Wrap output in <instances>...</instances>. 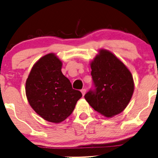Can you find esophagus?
Segmentation results:
<instances>
[{
    "label": "esophagus",
    "mask_w": 158,
    "mask_h": 158,
    "mask_svg": "<svg viewBox=\"0 0 158 158\" xmlns=\"http://www.w3.org/2000/svg\"><path fill=\"white\" fill-rule=\"evenodd\" d=\"M81 94H82V95H83V96L85 95V94L86 93V90L85 89H81Z\"/></svg>",
    "instance_id": "34e87169"
}]
</instances>
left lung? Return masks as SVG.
I'll return each instance as SVG.
<instances>
[{"label": "left lung", "instance_id": "1", "mask_svg": "<svg viewBox=\"0 0 158 158\" xmlns=\"http://www.w3.org/2000/svg\"><path fill=\"white\" fill-rule=\"evenodd\" d=\"M95 91L86 93L89 104L106 118L121 114L128 105L134 91L130 70L122 61L107 49H98L90 62Z\"/></svg>", "mask_w": 158, "mask_h": 158}]
</instances>
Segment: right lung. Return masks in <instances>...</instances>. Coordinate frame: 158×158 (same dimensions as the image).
<instances>
[{"mask_svg": "<svg viewBox=\"0 0 158 158\" xmlns=\"http://www.w3.org/2000/svg\"><path fill=\"white\" fill-rule=\"evenodd\" d=\"M62 67V61L55 53H49L35 63L25 82L30 106L44 120L54 123L69 117L82 96L79 91L72 89Z\"/></svg>", "mask_w": 158, "mask_h": 158, "instance_id": "obj_1", "label": "right lung"}]
</instances>
